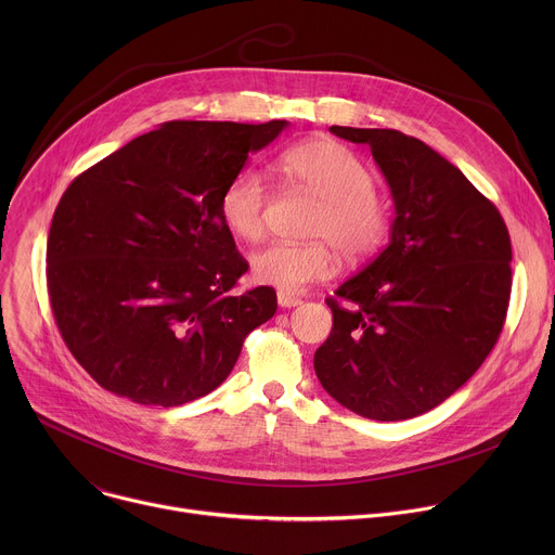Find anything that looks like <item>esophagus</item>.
I'll list each match as a JSON object with an SVG mask.
<instances>
[{
  "mask_svg": "<svg viewBox=\"0 0 555 555\" xmlns=\"http://www.w3.org/2000/svg\"><path fill=\"white\" fill-rule=\"evenodd\" d=\"M276 300H279V305H281L283 309H292V307H298V305L302 302L298 296H294V294H289V292H279V294H276Z\"/></svg>",
  "mask_w": 555,
  "mask_h": 555,
  "instance_id": "obj_1",
  "label": "esophagus"
}]
</instances>
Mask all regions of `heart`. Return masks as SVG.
<instances>
[{
	"label": "heart",
	"instance_id": "1",
	"mask_svg": "<svg viewBox=\"0 0 555 555\" xmlns=\"http://www.w3.org/2000/svg\"><path fill=\"white\" fill-rule=\"evenodd\" d=\"M281 171L321 202L313 212L307 244H274L250 261L253 276L283 292L330 279L338 255L347 261L371 257L388 230V206L375 189L373 171L334 140H307L281 155ZM268 186L259 171L244 169L228 180L219 197V215L240 240L255 244L266 234Z\"/></svg>",
	"mask_w": 555,
	"mask_h": 555
}]
</instances>
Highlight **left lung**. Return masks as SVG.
<instances>
[{"instance_id": "8db88e82", "label": "left lung", "mask_w": 555, "mask_h": 555, "mask_svg": "<svg viewBox=\"0 0 555 555\" xmlns=\"http://www.w3.org/2000/svg\"><path fill=\"white\" fill-rule=\"evenodd\" d=\"M369 144L392 195L388 246L327 305L313 353L323 388L377 422L411 420L461 388L494 349L512 292V242L499 208L422 140L330 127Z\"/></svg>"}]
</instances>
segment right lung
I'll return each instance as SVG.
<instances>
[{
    "instance_id": "add662e5",
    "label": "right lung",
    "mask_w": 555,
    "mask_h": 555,
    "mask_svg": "<svg viewBox=\"0 0 555 555\" xmlns=\"http://www.w3.org/2000/svg\"><path fill=\"white\" fill-rule=\"evenodd\" d=\"M287 125L171 120L67 186L48 234V294L67 349L105 390L165 409L204 398L272 319V287L232 294L248 261L219 197Z\"/></svg>"
}]
</instances>
